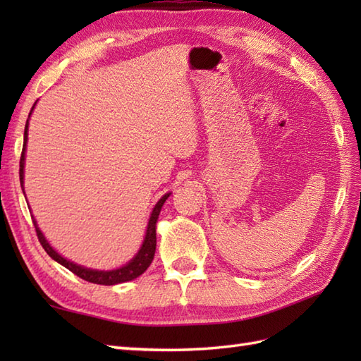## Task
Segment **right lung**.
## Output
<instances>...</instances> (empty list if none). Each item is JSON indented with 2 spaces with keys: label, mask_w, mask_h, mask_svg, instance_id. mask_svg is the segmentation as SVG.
Listing matches in <instances>:
<instances>
[{
  "label": "right lung",
  "mask_w": 361,
  "mask_h": 361,
  "mask_svg": "<svg viewBox=\"0 0 361 361\" xmlns=\"http://www.w3.org/2000/svg\"><path fill=\"white\" fill-rule=\"evenodd\" d=\"M35 104H34L32 109H30L29 118H30V114H32L34 109H35ZM27 130H29V119L26 121L25 142H23V152H21V158H20V183H21L23 190H25V186H23V185H25V159H26V145H27ZM169 195H171V192L164 194L163 197L159 198L158 203L153 206L141 248L137 250L136 255L132 259H130L126 265H122L119 268H114V270H93V268H87L83 265L74 264L73 260H68L62 255H59V252L51 247L49 242L46 240V237L43 235L42 229L38 228L37 220L34 219V216H32V221H34L35 231H37V235H38V240H40V243H42V247L44 248V251L48 252V255L54 260H56V262H59L60 265H63L65 268H68V270L73 271L74 274H78L79 278L85 279L88 282L101 283V286H114V283H121V282L136 279L137 276H141L150 267L153 256H155V250H157V221H158V216L161 212V208H163L164 202L169 198Z\"/></svg>",
  "instance_id": "add662e5"
}]
</instances>
